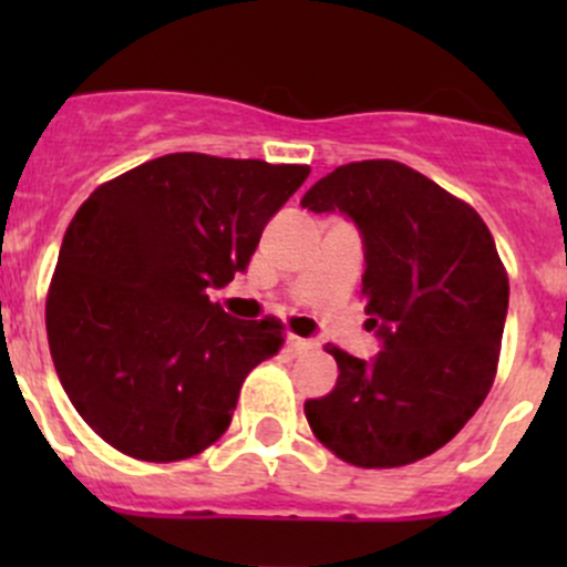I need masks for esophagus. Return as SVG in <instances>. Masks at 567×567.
<instances>
[{
	"label": "esophagus",
	"instance_id": "esophagus-1",
	"mask_svg": "<svg viewBox=\"0 0 567 567\" xmlns=\"http://www.w3.org/2000/svg\"><path fill=\"white\" fill-rule=\"evenodd\" d=\"M312 348H316V342H310V340H301V337H293V334L288 337V351L293 353V357H301V353L312 351Z\"/></svg>",
	"mask_w": 567,
	"mask_h": 567
}]
</instances>
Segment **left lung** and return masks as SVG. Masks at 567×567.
<instances>
[{"label":"left lung","mask_w":567,"mask_h":567,"mask_svg":"<svg viewBox=\"0 0 567 567\" xmlns=\"http://www.w3.org/2000/svg\"><path fill=\"white\" fill-rule=\"evenodd\" d=\"M342 214L364 249L373 359L326 346L337 384L307 400L312 433L337 458L392 468L436 453L472 420L494 384L507 285L488 227L472 205L398 162H353L301 197Z\"/></svg>","instance_id":"1"}]
</instances>
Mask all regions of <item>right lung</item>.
Wrapping results in <instances>:
<instances>
[{
	"instance_id": "right-lung-1",
	"label": "right lung",
	"mask_w": 567,
	"mask_h": 567,
	"mask_svg": "<svg viewBox=\"0 0 567 567\" xmlns=\"http://www.w3.org/2000/svg\"><path fill=\"white\" fill-rule=\"evenodd\" d=\"M307 175L299 164L169 153L76 210L45 331L62 390L114 450L169 463L227 431L282 326L227 316L208 293L247 271L262 227Z\"/></svg>"
}]
</instances>
